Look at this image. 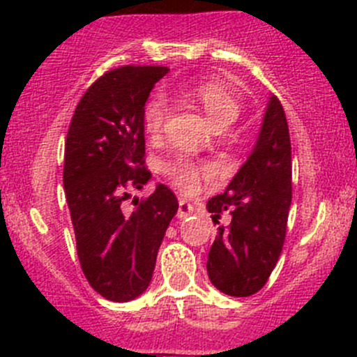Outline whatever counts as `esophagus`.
Wrapping results in <instances>:
<instances>
[{
	"label": "esophagus",
	"instance_id": "34e87169",
	"mask_svg": "<svg viewBox=\"0 0 357 357\" xmlns=\"http://www.w3.org/2000/svg\"><path fill=\"white\" fill-rule=\"evenodd\" d=\"M193 214V205L188 204L186 200H179V207H178V218L179 219H185L188 215Z\"/></svg>",
	"mask_w": 357,
	"mask_h": 357
}]
</instances>
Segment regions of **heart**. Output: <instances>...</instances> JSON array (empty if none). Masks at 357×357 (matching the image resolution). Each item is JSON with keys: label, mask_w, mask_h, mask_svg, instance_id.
I'll use <instances>...</instances> for the list:
<instances>
[{"label": "heart", "mask_w": 357, "mask_h": 357, "mask_svg": "<svg viewBox=\"0 0 357 357\" xmlns=\"http://www.w3.org/2000/svg\"><path fill=\"white\" fill-rule=\"evenodd\" d=\"M185 96L200 105V109L211 119L215 129H225L231 126L238 119L240 110H242L233 93L222 82L214 81V79L197 82L188 91H185ZM165 115H167L165 100L158 95L153 96L143 114V122H145V129L149 135H157L160 131ZM162 169L172 179V183L185 192L195 188L202 172L200 165L186 157L172 158V160L165 162Z\"/></svg>", "instance_id": "obj_1"}]
</instances>
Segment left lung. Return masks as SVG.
Masks as SVG:
<instances>
[{
	"label": "left lung",
	"instance_id": "1",
	"mask_svg": "<svg viewBox=\"0 0 357 357\" xmlns=\"http://www.w3.org/2000/svg\"><path fill=\"white\" fill-rule=\"evenodd\" d=\"M291 204V149L285 110L268 98L250 155L221 195L207 202L212 221L229 214L208 250L212 285L248 297L266 285L282 254Z\"/></svg>",
	"mask_w": 357,
	"mask_h": 357
}]
</instances>
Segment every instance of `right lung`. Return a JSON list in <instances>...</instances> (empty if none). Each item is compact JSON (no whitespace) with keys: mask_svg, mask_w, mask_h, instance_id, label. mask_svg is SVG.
Wrapping results in <instances>:
<instances>
[{"mask_svg":"<svg viewBox=\"0 0 357 357\" xmlns=\"http://www.w3.org/2000/svg\"><path fill=\"white\" fill-rule=\"evenodd\" d=\"M167 67H121L98 79L79 102L67 132L63 188L77 255L89 285L112 302L139 297L152 282L157 252L178 199L165 185L122 211L128 190H142L145 103Z\"/></svg>","mask_w":357,"mask_h":357,"instance_id":"obj_1","label":"right lung"}]
</instances>
